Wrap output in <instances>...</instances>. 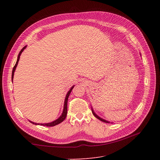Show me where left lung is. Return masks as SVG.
<instances>
[{"label":"left lung","instance_id":"left-lung-1","mask_svg":"<svg viewBox=\"0 0 160 160\" xmlns=\"http://www.w3.org/2000/svg\"><path fill=\"white\" fill-rule=\"evenodd\" d=\"M91 111H92V113H93V115L95 117H96V118H98V120H100V121H102V122H106V123H109V122H108V121H107V120H104V119H102V118H100L99 116H98V115H96V113H95L94 112V111L93 110V108L92 109H91Z\"/></svg>","mask_w":160,"mask_h":160}]
</instances>
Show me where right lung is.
I'll list each match as a JSON object with an SVG mask.
<instances>
[{"label":"right lung","instance_id":"add662e5","mask_svg":"<svg viewBox=\"0 0 160 160\" xmlns=\"http://www.w3.org/2000/svg\"><path fill=\"white\" fill-rule=\"evenodd\" d=\"M26 47H27V46L24 47L23 48L21 49V51H20V53H19V54H18V58H17L16 63V64L14 65V67H13V68L12 74V81H13V74H14V71H15V70H16V68L17 65H18V61H19V59H20V55H21V53H22V52L24 51V49H25L26 48ZM73 87H74V86L71 87V89H70L69 91H68V93H67V96H66V97H65V100H64V108H63L62 113V115H61L57 119V120H54V121L52 122H50V123H47V124H38V123L37 124V123H34V122H31V121H29V122H31V123L33 124H36V125L40 124V125H43V126H47V127H54V126L58 124L61 123V122H63V121L64 120V119L66 118L67 114V102H68V98H69V95H70V93H71V91H72Z\"/></svg>","mask_w":160,"mask_h":160}]
</instances>
